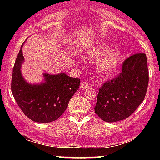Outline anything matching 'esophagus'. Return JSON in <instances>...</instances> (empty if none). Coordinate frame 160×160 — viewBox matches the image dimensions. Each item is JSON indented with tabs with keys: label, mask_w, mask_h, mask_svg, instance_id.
<instances>
[{
	"label": "esophagus",
	"mask_w": 160,
	"mask_h": 160,
	"mask_svg": "<svg viewBox=\"0 0 160 160\" xmlns=\"http://www.w3.org/2000/svg\"><path fill=\"white\" fill-rule=\"evenodd\" d=\"M80 87H81V89H86L89 87V83L86 81H83L81 82V84H80Z\"/></svg>",
	"instance_id": "obj_1"
}]
</instances>
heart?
I'll return each instance as SVG.
<instances>
[{
	"label": "heart",
	"instance_id": "1",
	"mask_svg": "<svg viewBox=\"0 0 160 160\" xmlns=\"http://www.w3.org/2000/svg\"><path fill=\"white\" fill-rule=\"evenodd\" d=\"M111 48L110 44L103 42L90 48L85 54V57L88 59H99L97 62L96 70L103 76L111 75L116 71L122 60V51Z\"/></svg>",
	"mask_w": 160,
	"mask_h": 160
}]
</instances>
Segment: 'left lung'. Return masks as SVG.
Here are the masks:
<instances>
[{"label": "left lung", "instance_id": "8db88e82", "mask_svg": "<svg viewBox=\"0 0 160 160\" xmlns=\"http://www.w3.org/2000/svg\"><path fill=\"white\" fill-rule=\"evenodd\" d=\"M148 83L146 55H132L124 62L122 72L99 89L95 113L107 122L127 118L144 100Z\"/></svg>", "mask_w": 160, "mask_h": 160}]
</instances>
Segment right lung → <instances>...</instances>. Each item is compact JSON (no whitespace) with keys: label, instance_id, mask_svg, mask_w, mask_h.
Here are the masks:
<instances>
[{"label":"right lung","instance_id":"1","mask_svg":"<svg viewBox=\"0 0 160 160\" xmlns=\"http://www.w3.org/2000/svg\"><path fill=\"white\" fill-rule=\"evenodd\" d=\"M22 45L13 68L11 91L21 110L32 121L47 123L59 118L68 107L69 101L78 90L80 80L65 72L43 73L44 81L28 83L21 68L25 61Z\"/></svg>","mask_w":160,"mask_h":160}]
</instances>
